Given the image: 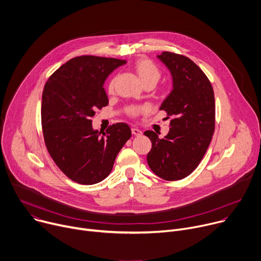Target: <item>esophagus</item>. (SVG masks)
Instances as JSON below:
<instances>
[{
    "label": "esophagus",
    "mask_w": 261,
    "mask_h": 261,
    "mask_svg": "<svg viewBox=\"0 0 261 261\" xmlns=\"http://www.w3.org/2000/svg\"><path fill=\"white\" fill-rule=\"evenodd\" d=\"M131 131H132V134H134V135H136V136H140L141 134H143V132H141V130H139V129H137V128H135V127H132V128H131Z\"/></svg>",
    "instance_id": "1"
}]
</instances>
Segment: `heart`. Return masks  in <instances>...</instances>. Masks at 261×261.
I'll return each instance as SVG.
<instances>
[{"instance_id":"obj_1","label":"heart","mask_w":261,"mask_h":261,"mask_svg":"<svg viewBox=\"0 0 261 261\" xmlns=\"http://www.w3.org/2000/svg\"><path fill=\"white\" fill-rule=\"evenodd\" d=\"M134 69L137 73L138 77L140 78L141 82L144 83L145 86H154L161 77V72L159 67L150 59L148 58H140L134 63ZM114 80H111L108 84V91L113 92L114 90ZM146 111V107L144 106H134L130 105L126 108V114L129 117L136 118L139 114L144 113Z\"/></svg>"}]
</instances>
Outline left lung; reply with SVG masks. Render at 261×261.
Instances as JSON below:
<instances>
[{
  "instance_id": "8db88e82",
  "label": "left lung",
  "mask_w": 261,
  "mask_h": 261,
  "mask_svg": "<svg viewBox=\"0 0 261 261\" xmlns=\"http://www.w3.org/2000/svg\"><path fill=\"white\" fill-rule=\"evenodd\" d=\"M173 76L174 88L160 110L173 116L168 135L144 134L152 141L147 160L150 169L167 181L191 175L203 159L216 127V103L212 85L203 70L188 57L173 52L158 56Z\"/></svg>"
}]
</instances>
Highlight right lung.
Here are the masks:
<instances>
[{
  "label": "right lung",
  "mask_w": 261,
  "mask_h": 261,
  "mask_svg": "<svg viewBox=\"0 0 261 261\" xmlns=\"http://www.w3.org/2000/svg\"><path fill=\"white\" fill-rule=\"evenodd\" d=\"M126 60L78 56L49 77L42 91L41 128L44 144L59 170L70 180L90 185L104 180L131 137L126 123L93 131L90 117L108 105L103 88L107 76Z\"/></svg>",
  "instance_id": "add662e5"
}]
</instances>
